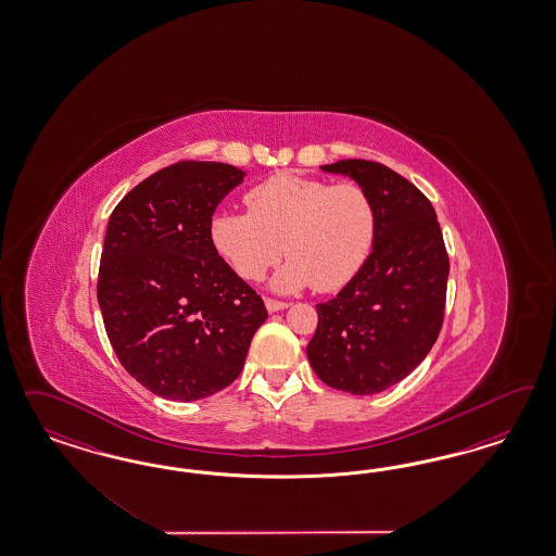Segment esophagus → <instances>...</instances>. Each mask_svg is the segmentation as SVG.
Instances as JSON below:
<instances>
[{"instance_id": "34e87169", "label": "esophagus", "mask_w": 556, "mask_h": 556, "mask_svg": "<svg viewBox=\"0 0 556 556\" xmlns=\"http://www.w3.org/2000/svg\"><path fill=\"white\" fill-rule=\"evenodd\" d=\"M287 305H289V303L277 302V300H265V307H267V312H269V314L281 312V309H286Z\"/></svg>"}]
</instances>
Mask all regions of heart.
<instances>
[{
  "mask_svg": "<svg viewBox=\"0 0 556 556\" xmlns=\"http://www.w3.org/2000/svg\"><path fill=\"white\" fill-rule=\"evenodd\" d=\"M244 202L249 212H222L210 226L216 251L242 279H261L286 251L289 261L270 281L275 291H334L369 258L377 214L361 186L281 173Z\"/></svg>",
  "mask_w": 556,
  "mask_h": 556,
  "instance_id": "b5f03b06",
  "label": "heart"
}]
</instances>
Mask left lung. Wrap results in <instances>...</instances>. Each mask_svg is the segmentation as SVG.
I'll return each mask as SVG.
<instances>
[{"instance_id": "obj_1", "label": "left lung", "mask_w": 556, "mask_h": 556, "mask_svg": "<svg viewBox=\"0 0 556 556\" xmlns=\"http://www.w3.org/2000/svg\"><path fill=\"white\" fill-rule=\"evenodd\" d=\"M320 168L369 193L377 232L361 270L337 298L316 305L318 328L307 358L326 386L372 395L400 383L434 346L444 320L448 254L432 203L402 175L361 159Z\"/></svg>"}]
</instances>
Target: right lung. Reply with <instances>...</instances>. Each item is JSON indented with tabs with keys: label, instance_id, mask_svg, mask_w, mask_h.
Returning a JSON list of instances; mask_svg holds the SVG:
<instances>
[{
	"label": "right lung",
	"instance_id": "obj_1",
	"mask_svg": "<svg viewBox=\"0 0 556 556\" xmlns=\"http://www.w3.org/2000/svg\"><path fill=\"white\" fill-rule=\"evenodd\" d=\"M244 175L226 163H175L138 184L108 222L98 279L105 332L122 367L170 402L228 388L267 320L210 235Z\"/></svg>",
	"mask_w": 556,
	"mask_h": 556
}]
</instances>
